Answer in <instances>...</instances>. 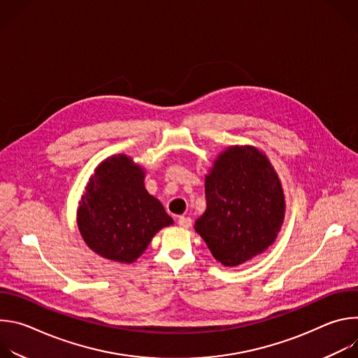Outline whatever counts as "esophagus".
<instances>
[{
	"label": "esophagus",
	"instance_id": "1",
	"mask_svg": "<svg viewBox=\"0 0 358 358\" xmlns=\"http://www.w3.org/2000/svg\"><path fill=\"white\" fill-rule=\"evenodd\" d=\"M191 224H192V221H191V218H188V217H180V218H178V225H180L181 228L188 229V228L191 227Z\"/></svg>",
	"mask_w": 358,
	"mask_h": 358
}]
</instances>
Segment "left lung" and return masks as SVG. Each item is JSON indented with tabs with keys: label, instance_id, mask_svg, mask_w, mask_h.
<instances>
[{
	"label": "left lung",
	"instance_id": "8db88e82",
	"mask_svg": "<svg viewBox=\"0 0 358 358\" xmlns=\"http://www.w3.org/2000/svg\"><path fill=\"white\" fill-rule=\"evenodd\" d=\"M207 210L194 224L213 257L235 268L264 253L285 222L286 201L271 160L255 145H229L206 174Z\"/></svg>",
	"mask_w": 358,
	"mask_h": 358
}]
</instances>
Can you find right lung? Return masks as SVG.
Segmentation results:
<instances>
[{
    "mask_svg": "<svg viewBox=\"0 0 358 358\" xmlns=\"http://www.w3.org/2000/svg\"><path fill=\"white\" fill-rule=\"evenodd\" d=\"M145 169L127 155L105 159L83 189L76 224L99 257L133 264L160 229L174 224L163 203L144 187Z\"/></svg>",
    "mask_w": 358,
    "mask_h": 358,
    "instance_id": "obj_1",
    "label": "right lung"
}]
</instances>
